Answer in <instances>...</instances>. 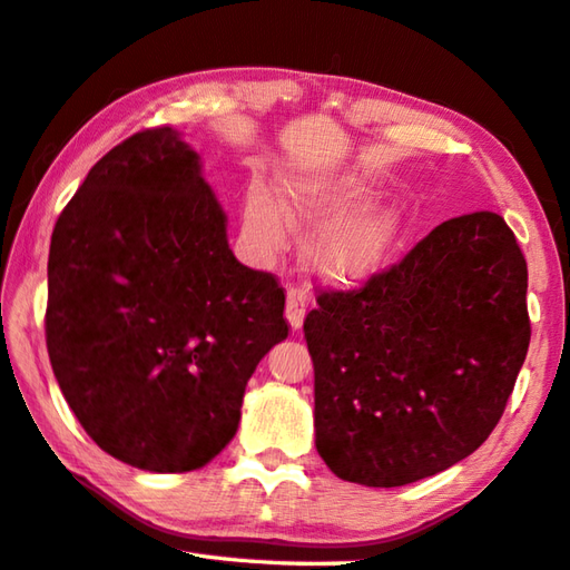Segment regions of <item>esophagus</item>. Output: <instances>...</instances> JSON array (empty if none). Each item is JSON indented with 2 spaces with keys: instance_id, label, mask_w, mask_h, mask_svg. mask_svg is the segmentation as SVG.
Segmentation results:
<instances>
[{
  "instance_id": "1",
  "label": "esophagus",
  "mask_w": 570,
  "mask_h": 570,
  "mask_svg": "<svg viewBox=\"0 0 570 570\" xmlns=\"http://www.w3.org/2000/svg\"><path fill=\"white\" fill-rule=\"evenodd\" d=\"M306 294L302 292V288H288L286 292V321L288 326H292L294 331L302 328L304 324V316H306Z\"/></svg>"
}]
</instances>
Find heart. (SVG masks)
<instances>
[{"instance_id":"b5f03b06","label":"heart","mask_w":570,"mask_h":570,"mask_svg":"<svg viewBox=\"0 0 570 570\" xmlns=\"http://www.w3.org/2000/svg\"><path fill=\"white\" fill-rule=\"evenodd\" d=\"M371 202V186L358 181L288 179L278 204L256 181L244 199V236L256 256L272 258L286 246L292 226L318 232L306 249L308 266L328 284L354 286L379 272L403 232L393 209L361 215Z\"/></svg>"}]
</instances>
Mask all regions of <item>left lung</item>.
Returning a JSON list of instances; mask_svg holds the SVG:
<instances>
[{
    "mask_svg": "<svg viewBox=\"0 0 570 570\" xmlns=\"http://www.w3.org/2000/svg\"><path fill=\"white\" fill-rule=\"evenodd\" d=\"M529 268L499 214L439 224L354 292L306 314L316 451L393 489L446 471L495 429L525 361Z\"/></svg>",
    "mask_w": 570,
    "mask_h": 570,
    "instance_id": "1",
    "label": "left lung"
}]
</instances>
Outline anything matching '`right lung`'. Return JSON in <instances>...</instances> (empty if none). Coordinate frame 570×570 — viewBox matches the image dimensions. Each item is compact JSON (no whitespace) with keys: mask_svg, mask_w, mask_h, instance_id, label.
Here are the masks:
<instances>
[{"mask_svg":"<svg viewBox=\"0 0 570 570\" xmlns=\"http://www.w3.org/2000/svg\"><path fill=\"white\" fill-rule=\"evenodd\" d=\"M47 351L81 429L151 473L234 439L246 381L288 336L284 288L236 262L202 161L171 127L105 154L49 246Z\"/></svg>","mask_w":570,"mask_h":570,"instance_id":"right-lung-1","label":"right lung"}]
</instances>
